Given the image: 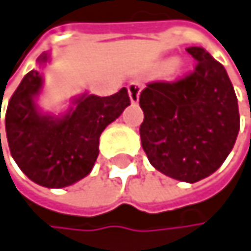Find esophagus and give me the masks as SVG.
Returning <instances> with one entry per match:
<instances>
[{
	"mask_svg": "<svg viewBox=\"0 0 251 251\" xmlns=\"http://www.w3.org/2000/svg\"><path fill=\"white\" fill-rule=\"evenodd\" d=\"M140 92H141V84L137 82V81H132L128 84V93H129V98H131V102L132 103H137L138 99H140Z\"/></svg>",
	"mask_w": 251,
	"mask_h": 251,
	"instance_id": "34e87169",
	"label": "esophagus"
}]
</instances>
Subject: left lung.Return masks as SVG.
I'll list each match as a JSON object with an SVG mask.
<instances>
[{
  "label": "left lung",
  "instance_id": "8db88e82",
  "mask_svg": "<svg viewBox=\"0 0 251 251\" xmlns=\"http://www.w3.org/2000/svg\"><path fill=\"white\" fill-rule=\"evenodd\" d=\"M194 71L176 81H153L140 93L141 146L152 166L182 182L212 175L239 131L233 85L223 64L203 48H187Z\"/></svg>",
  "mask_w": 251,
  "mask_h": 251
}]
</instances>
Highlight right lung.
<instances>
[{
	"mask_svg": "<svg viewBox=\"0 0 251 251\" xmlns=\"http://www.w3.org/2000/svg\"><path fill=\"white\" fill-rule=\"evenodd\" d=\"M46 61L48 54H42L39 63ZM42 84V75L31 71L12 95L5 111L7 141L19 169L33 182L63 188L90 173L99 155L102 131L131 100L125 87L105 98L82 95L67 114L52 117L42 114L36 105Z\"/></svg>",
	"mask_w": 251,
	"mask_h": 251,
	"instance_id": "right-lung-1",
	"label": "right lung"
}]
</instances>
